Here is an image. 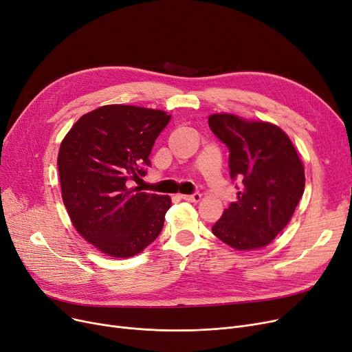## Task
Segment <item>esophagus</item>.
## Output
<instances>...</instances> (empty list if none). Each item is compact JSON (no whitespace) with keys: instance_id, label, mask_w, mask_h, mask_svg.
Returning <instances> with one entry per match:
<instances>
[{"instance_id":"1","label":"esophagus","mask_w":352,"mask_h":352,"mask_svg":"<svg viewBox=\"0 0 352 352\" xmlns=\"http://www.w3.org/2000/svg\"><path fill=\"white\" fill-rule=\"evenodd\" d=\"M181 198H182V200H186V201H190V203H200L201 201V194H198V192H195L192 195L184 194V195H181Z\"/></svg>"}]
</instances>
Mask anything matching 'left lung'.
Here are the masks:
<instances>
[{
    "instance_id": "8db88e82",
    "label": "left lung",
    "mask_w": 352,
    "mask_h": 352,
    "mask_svg": "<svg viewBox=\"0 0 352 352\" xmlns=\"http://www.w3.org/2000/svg\"><path fill=\"white\" fill-rule=\"evenodd\" d=\"M208 125L230 151L232 178L243 181L212 234L234 250L266 248L292 219L305 190V168L289 136L274 124L212 113Z\"/></svg>"
}]
</instances>
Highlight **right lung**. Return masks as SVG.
Segmentation results:
<instances>
[{
  "label": "right lung",
  "mask_w": 352,
  "mask_h": 352,
  "mask_svg": "<svg viewBox=\"0 0 352 352\" xmlns=\"http://www.w3.org/2000/svg\"><path fill=\"white\" fill-rule=\"evenodd\" d=\"M170 119L160 109L104 104L80 116L60 144L63 204L78 233L106 256L138 254L162 230L170 195L142 192L128 179L145 175Z\"/></svg>",
  "instance_id": "right-lung-1"
}]
</instances>
